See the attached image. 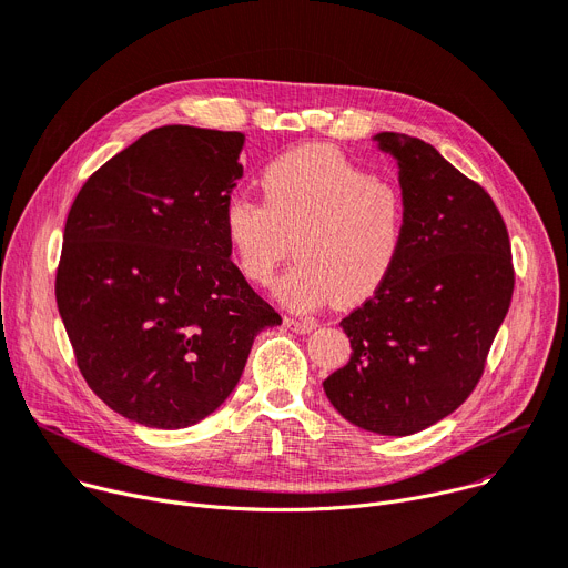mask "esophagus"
I'll return each instance as SVG.
<instances>
[{"instance_id":"1","label":"esophagus","mask_w":568,"mask_h":568,"mask_svg":"<svg viewBox=\"0 0 568 568\" xmlns=\"http://www.w3.org/2000/svg\"><path fill=\"white\" fill-rule=\"evenodd\" d=\"M285 326L290 328V331H294V333H311L317 324L313 322V320H304V317H301V320H296V317H285Z\"/></svg>"}]
</instances>
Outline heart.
Segmentation results:
<instances>
[{
	"mask_svg": "<svg viewBox=\"0 0 568 568\" xmlns=\"http://www.w3.org/2000/svg\"><path fill=\"white\" fill-rule=\"evenodd\" d=\"M264 203L244 194L223 205V237L240 274L267 285L294 251L298 260L276 283L278 301L313 311L352 306L379 290L402 255L406 196L333 145L311 143L274 158L260 173Z\"/></svg>",
	"mask_w": 568,
	"mask_h": 568,
	"instance_id": "obj_1",
	"label": "heart"
}]
</instances>
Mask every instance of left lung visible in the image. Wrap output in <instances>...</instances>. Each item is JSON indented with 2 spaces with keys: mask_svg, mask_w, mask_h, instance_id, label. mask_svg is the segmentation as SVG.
Segmentation results:
<instances>
[{
  "mask_svg": "<svg viewBox=\"0 0 568 568\" xmlns=\"http://www.w3.org/2000/svg\"><path fill=\"white\" fill-rule=\"evenodd\" d=\"M406 196L402 255L339 322L345 367L324 379L333 408L382 436L423 432L475 390L514 292L507 225L484 189L420 139L379 132Z\"/></svg>",
  "mask_w": 568,
  "mask_h": 568,
  "instance_id": "obj_1",
  "label": "left lung"
}]
</instances>
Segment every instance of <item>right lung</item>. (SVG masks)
<instances>
[{"label": "right lung", "mask_w": 568, "mask_h": 568, "mask_svg": "<svg viewBox=\"0 0 568 568\" xmlns=\"http://www.w3.org/2000/svg\"><path fill=\"white\" fill-rule=\"evenodd\" d=\"M242 145V132L150 130L68 212L59 315L91 390L143 427L205 420L235 390L255 335L281 324L223 237Z\"/></svg>", "instance_id": "1"}]
</instances>
